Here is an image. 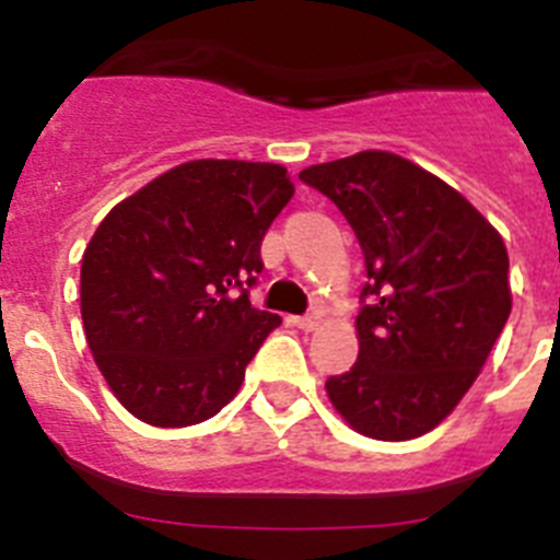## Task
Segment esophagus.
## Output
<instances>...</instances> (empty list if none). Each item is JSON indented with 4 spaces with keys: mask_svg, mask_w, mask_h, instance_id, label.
<instances>
[{
    "mask_svg": "<svg viewBox=\"0 0 560 560\" xmlns=\"http://www.w3.org/2000/svg\"><path fill=\"white\" fill-rule=\"evenodd\" d=\"M319 323H323V314H319V311H311V314H305V316H300V319H296V328L314 330Z\"/></svg>",
    "mask_w": 560,
    "mask_h": 560,
    "instance_id": "obj_1",
    "label": "esophagus"
}]
</instances>
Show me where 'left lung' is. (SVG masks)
<instances>
[{"instance_id":"left-lung-1","label":"left lung","mask_w":560,"mask_h":560,"mask_svg":"<svg viewBox=\"0 0 560 560\" xmlns=\"http://www.w3.org/2000/svg\"><path fill=\"white\" fill-rule=\"evenodd\" d=\"M353 226L368 283L359 361L325 381L330 404L373 440L432 432L471 389L511 316L508 249L454 187L389 151L300 173Z\"/></svg>"}]
</instances>
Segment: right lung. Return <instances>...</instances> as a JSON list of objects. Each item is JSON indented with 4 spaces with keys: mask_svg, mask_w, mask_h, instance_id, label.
<instances>
[{
    "mask_svg": "<svg viewBox=\"0 0 560 560\" xmlns=\"http://www.w3.org/2000/svg\"><path fill=\"white\" fill-rule=\"evenodd\" d=\"M294 196L271 162L196 160L114 207L81 260V316L108 389L179 429L219 415L283 323L257 311L260 244Z\"/></svg>",
    "mask_w": 560,
    "mask_h": 560,
    "instance_id": "obj_1",
    "label": "right lung"
}]
</instances>
